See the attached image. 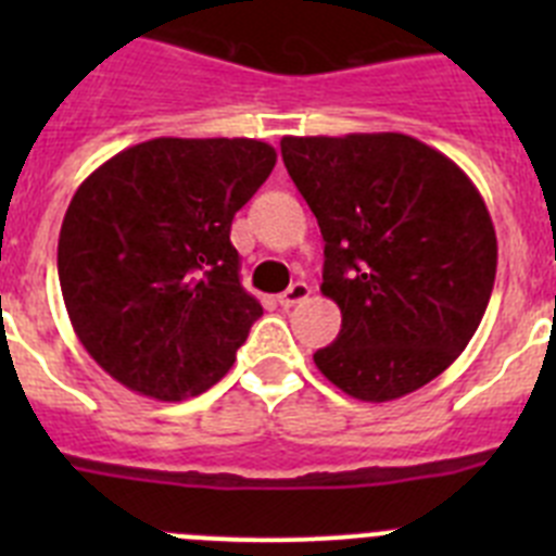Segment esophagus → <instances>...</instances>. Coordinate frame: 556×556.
<instances>
[{
	"label": "esophagus",
	"instance_id": "34e87169",
	"mask_svg": "<svg viewBox=\"0 0 556 556\" xmlns=\"http://www.w3.org/2000/svg\"><path fill=\"white\" fill-rule=\"evenodd\" d=\"M308 294H312V289H308L306 281H294L287 292L278 294V303H281L283 308H289V306H294V303L306 301Z\"/></svg>",
	"mask_w": 556,
	"mask_h": 556
}]
</instances>
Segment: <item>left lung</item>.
I'll use <instances>...</instances> for the list:
<instances>
[{
    "instance_id": "left-lung-1",
    "label": "left lung",
    "mask_w": 556,
    "mask_h": 556,
    "mask_svg": "<svg viewBox=\"0 0 556 556\" xmlns=\"http://www.w3.org/2000/svg\"><path fill=\"white\" fill-rule=\"evenodd\" d=\"M281 155L326 242L320 289L342 312L314 365L370 404L420 390L468 348L493 292L479 189L404 132L283 136Z\"/></svg>"
}]
</instances>
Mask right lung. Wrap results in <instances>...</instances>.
Segmentation results:
<instances>
[{
	"label": "right lung",
	"mask_w": 556,
	"mask_h": 556,
	"mask_svg": "<svg viewBox=\"0 0 556 556\" xmlns=\"http://www.w3.org/2000/svg\"><path fill=\"white\" fill-rule=\"evenodd\" d=\"M273 166L255 139H150L75 191L58 239L63 303L127 390L184 401L230 370L264 314L239 281L230 223Z\"/></svg>",
	"instance_id": "right-lung-1"
}]
</instances>
